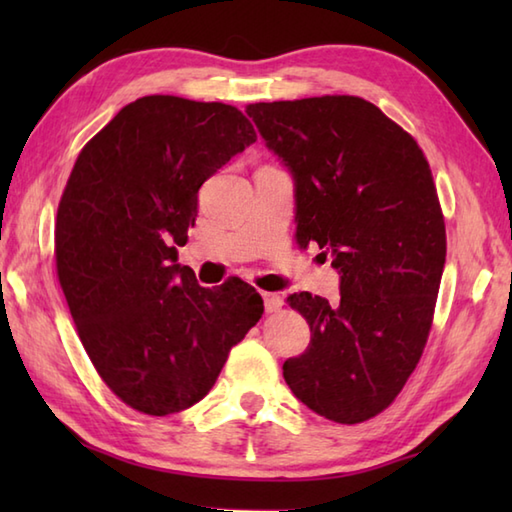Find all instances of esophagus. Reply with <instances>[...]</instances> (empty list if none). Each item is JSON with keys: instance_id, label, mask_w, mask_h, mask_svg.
I'll return each instance as SVG.
<instances>
[{"instance_id": "1", "label": "esophagus", "mask_w": 512, "mask_h": 512, "mask_svg": "<svg viewBox=\"0 0 512 512\" xmlns=\"http://www.w3.org/2000/svg\"><path fill=\"white\" fill-rule=\"evenodd\" d=\"M262 297H264V306L268 314L279 312L284 308V299H281V295H277V292H262Z\"/></svg>"}]
</instances>
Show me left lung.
Instances as JSON below:
<instances>
[{
    "label": "left lung",
    "instance_id": "left-lung-1",
    "mask_svg": "<svg viewBox=\"0 0 512 512\" xmlns=\"http://www.w3.org/2000/svg\"><path fill=\"white\" fill-rule=\"evenodd\" d=\"M295 182L297 242H317L341 277L334 303H288L310 345L284 378L319 416L356 424L391 405L431 330L447 231L429 162L405 129L358 96L246 107Z\"/></svg>",
    "mask_w": 512,
    "mask_h": 512
}]
</instances>
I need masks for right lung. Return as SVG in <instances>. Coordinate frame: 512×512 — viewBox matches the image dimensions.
Wrapping results in <instances>:
<instances>
[{"instance_id": "1", "label": "right lung", "mask_w": 512, "mask_h": 512, "mask_svg": "<svg viewBox=\"0 0 512 512\" xmlns=\"http://www.w3.org/2000/svg\"><path fill=\"white\" fill-rule=\"evenodd\" d=\"M255 140L233 105L154 94L125 105L74 162L54 226L59 284L96 372L136 411L200 402L262 319L253 286L202 288L176 248L202 184Z\"/></svg>"}]
</instances>
